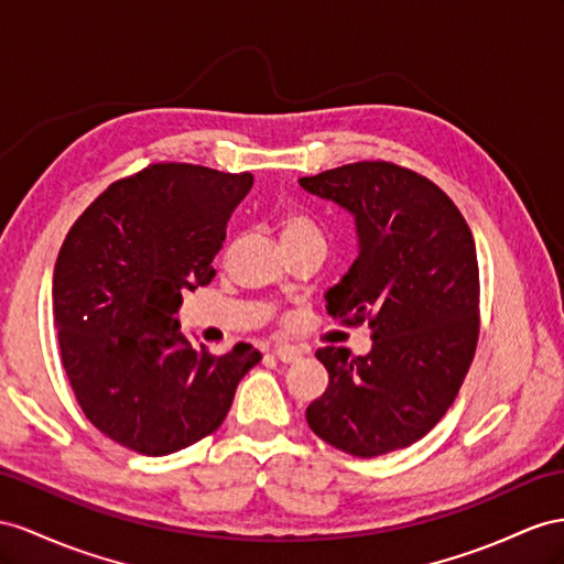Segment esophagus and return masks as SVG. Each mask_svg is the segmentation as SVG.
<instances>
[{"instance_id": "obj_1", "label": "esophagus", "mask_w": 564, "mask_h": 564, "mask_svg": "<svg viewBox=\"0 0 564 564\" xmlns=\"http://www.w3.org/2000/svg\"><path fill=\"white\" fill-rule=\"evenodd\" d=\"M273 355H276L281 362H297V359L302 357V350L295 348V345L279 343V345H273Z\"/></svg>"}]
</instances>
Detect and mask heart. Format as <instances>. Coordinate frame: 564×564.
I'll list each match as a JSON object with an SVG mask.
<instances>
[{"label":"heart","mask_w":564,"mask_h":564,"mask_svg":"<svg viewBox=\"0 0 564 564\" xmlns=\"http://www.w3.org/2000/svg\"><path fill=\"white\" fill-rule=\"evenodd\" d=\"M279 226V236L285 250H293L302 242H312V240H324L322 228L316 226L314 219H310L307 214L302 212H283L276 219Z\"/></svg>","instance_id":"1"}]
</instances>
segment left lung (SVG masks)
Returning a JSON list of instances; mask_svg holds the SVG:
<instances>
[{"mask_svg":"<svg viewBox=\"0 0 564 564\" xmlns=\"http://www.w3.org/2000/svg\"><path fill=\"white\" fill-rule=\"evenodd\" d=\"M355 216L359 254L326 310L371 328V352L326 345L328 388L310 429L338 451L377 457L424 438L453 405L479 340V262L455 202L422 173L355 162L300 178Z\"/></svg>","mask_w":564,"mask_h":564,"instance_id":"obj_1","label":"left lung"}]
</instances>
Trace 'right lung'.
<instances>
[{
	"instance_id": "add662e5",
	"label": "right lung",
	"mask_w": 564,
	"mask_h": 564,
	"mask_svg": "<svg viewBox=\"0 0 564 564\" xmlns=\"http://www.w3.org/2000/svg\"><path fill=\"white\" fill-rule=\"evenodd\" d=\"M252 173L159 162L113 181L70 226L52 307L62 365L90 424L140 455H169L221 426L262 352L195 348L173 314L207 285Z\"/></svg>"
}]
</instances>
